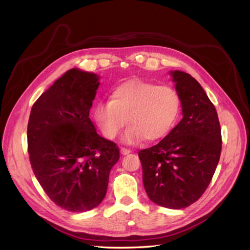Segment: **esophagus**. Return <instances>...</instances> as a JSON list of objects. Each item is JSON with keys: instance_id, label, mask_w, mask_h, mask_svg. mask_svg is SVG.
Instances as JSON below:
<instances>
[{"instance_id": "esophagus-1", "label": "esophagus", "mask_w": 250, "mask_h": 250, "mask_svg": "<svg viewBox=\"0 0 250 250\" xmlns=\"http://www.w3.org/2000/svg\"><path fill=\"white\" fill-rule=\"evenodd\" d=\"M120 152H121L124 156H125V155H129V153L131 152V150H130V149H126V148L121 147V148H120Z\"/></svg>"}]
</instances>
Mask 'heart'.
I'll use <instances>...</instances> for the list:
<instances>
[{"label":"heart","mask_w":250,"mask_h":250,"mask_svg":"<svg viewBox=\"0 0 250 250\" xmlns=\"http://www.w3.org/2000/svg\"><path fill=\"white\" fill-rule=\"evenodd\" d=\"M182 101L171 86L132 79L113 89L110 101L99 102L93 119L107 140H114L125 122L122 140L135 144L143 139L155 142L167 136L176 125Z\"/></svg>","instance_id":"b5f03b06"}]
</instances>
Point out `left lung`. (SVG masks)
Wrapping results in <instances>:
<instances>
[{"instance_id":"8db88e82","label":"left lung","mask_w":250,"mask_h":250,"mask_svg":"<svg viewBox=\"0 0 250 250\" xmlns=\"http://www.w3.org/2000/svg\"><path fill=\"white\" fill-rule=\"evenodd\" d=\"M183 119L157 145L140 150L143 184L149 199L167 208L198 201L214 176L221 152V129L214 104L189 74L171 72Z\"/></svg>"}]
</instances>
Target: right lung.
Listing matches in <instances>:
<instances>
[{
  "instance_id": "obj_1",
  "label": "right lung",
  "mask_w": 250,
  "mask_h": 250,
  "mask_svg": "<svg viewBox=\"0 0 250 250\" xmlns=\"http://www.w3.org/2000/svg\"><path fill=\"white\" fill-rule=\"evenodd\" d=\"M100 77L72 68L32 106L28 151L32 169L49 199L73 213L103 201L119 148L100 136L89 118Z\"/></svg>"
}]
</instances>
